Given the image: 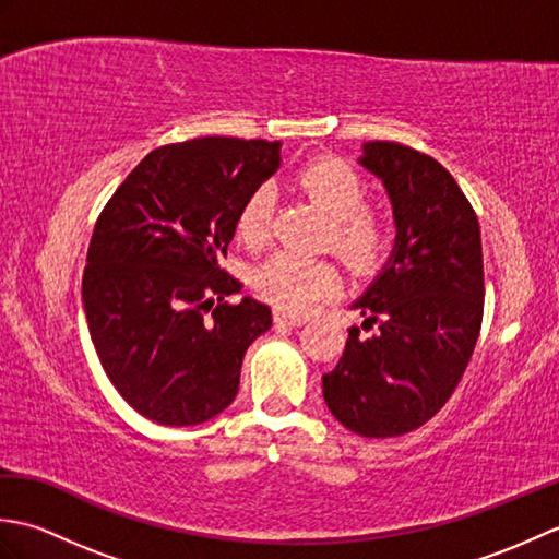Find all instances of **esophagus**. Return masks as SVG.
Here are the masks:
<instances>
[{
  "mask_svg": "<svg viewBox=\"0 0 559 559\" xmlns=\"http://www.w3.org/2000/svg\"><path fill=\"white\" fill-rule=\"evenodd\" d=\"M273 322L276 324H283V326H302L307 322V317H300V314H288V312H281L276 310L273 312Z\"/></svg>",
  "mask_w": 559,
  "mask_h": 559,
  "instance_id": "1",
  "label": "esophagus"
}]
</instances>
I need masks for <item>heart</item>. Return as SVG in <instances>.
Segmentation results:
<instances>
[{"mask_svg":"<svg viewBox=\"0 0 559 559\" xmlns=\"http://www.w3.org/2000/svg\"><path fill=\"white\" fill-rule=\"evenodd\" d=\"M298 185L331 223V242L355 266H367L382 257L389 228L382 213L362 206L365 182L353 165L341 158H317L300 173ZM273 194L269 187L254 189L237 213V235L249 245L266 240L271 225ZM254 286L281 310L307 312L334 293L336 269L324 259L278 252L254 273Z\"/></svg>","mask_w":559,"mask_h":559,"instance_id":"obj_1","label":"heart"}]
</instances>
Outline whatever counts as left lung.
Returning a JSON list of instances; mask_svg holds the SVG:
<instances>
[{
  "label": "left lung",
  "instance_id": "left-lung-1",
  "mask_svg": "<svg viewBox=\"0 0 559 559\" xmlns=\"http://www.w3.org/2000/svg\"><path fill=\"white\" fill-rule=\"evenodd\" d=\"M358 163L386 189L396 240L350 305L374 331H348L322 391L343 427L384 439L418 430L466 372L483 322V245L476 211L435 158L367 141Z\"/></svg>",
  "mask_w": 559,
  "mask_h": 559
}]
</instances>
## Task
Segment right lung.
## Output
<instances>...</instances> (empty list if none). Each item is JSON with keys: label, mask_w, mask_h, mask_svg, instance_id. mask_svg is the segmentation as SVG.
<instances>
[{"label": "right lung", "mask_w": 559, "mask_h": 559, "mask_svg": "<svg viewBox=\"0 0 559 559\" xmlns=\"http://www.w3.org/2000/svg\"><path fill=\"white\" fill-rule=\"evenodd\" d=\"M281 165V141L204 136L151 151L103 209L83 271L100 365L144 418L199 425L233 403L247 348L271 329L218 261L237 213Z\"/></svg>", "instance_id": "obj_1"}]
</instances>
